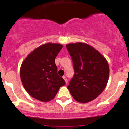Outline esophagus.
<instances>
[{
  "label": "esophagus",
  "instance_id": "obj_1",
  "mask_svg": "<svg viewBox=\"0 0 129 129\" xmlns=\"http://www.w3.org/2000/svg\"><path fill=\"white\" fill-rule=\"evenodd\" d=\"M63 79H64V81H65V82H66V83H68V79H67V78H66V76H63Z\"/></svg>",
  "mask_w": 129,
  "mask_h": 129
}]
</instances>
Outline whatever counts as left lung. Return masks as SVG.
<instances>
[{"instance_id":"1","label":"left lung","mask_w":129,"mask_h":129,"mask_svg":"<svg viewBox=\"0 0 129 129\" xmlns=\"http://www.w3.org/2000/svg\"><path fill=\"white\" fill-rule=\"evenodd\" d=\"M73 61L74 75L68 89L76 101L86 103L99 96L106 86L109 66L96 49L85 43L66 45Z\"/></svg>"}]
</instances>
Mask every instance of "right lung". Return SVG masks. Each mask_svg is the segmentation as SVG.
<instances>
[{
    "instance_id": "obj_1",
    "label": "right lung",
    "mask_w": 129,
    "mask_h": 129,
    "mask_svg": "<svg viewBox=\"0 0 129 129\" xmlns=\"http://www.w3.org/2000/svg\"><path fill=\"white\" fill-rule=\"evenodd\" d=\"M63 48L59 44L41 45L28 55L20 69L22 84L29 94L42 102L52 100L64 79L58 75L55 58Z\"/></svg>"
}]
</instances>
